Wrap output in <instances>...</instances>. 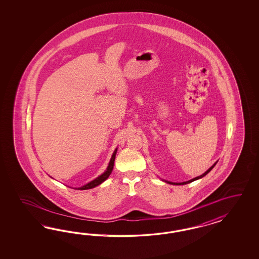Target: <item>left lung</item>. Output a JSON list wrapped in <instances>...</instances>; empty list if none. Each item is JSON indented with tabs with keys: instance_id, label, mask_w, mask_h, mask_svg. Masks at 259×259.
Returning <instances> with one entry per match:
<instances>
[{
	"instance_id": "8db88e82",
	"label": "left lung",
	"mask_w": 259,
	"mask_h": 259,
	"mask_svg": "<svg viewBox=\"0 0 259 259\" xmlns=\"http://www.w3.org/2000/svg\"><path fill=\"white\" fill-rule=\"evenodd\" d=\"M218 163V161L215 162V163H213V165L212 166H211L206 172H204V174H202L201 176H199V177H196V178H195V179H193V180H191V181H184V182H171V181H165V182H167V183H169V184H174V185H184V184H188V183H190V182H193V181H196V180H199V179H201V178H203V177H205L208 172H210L211 170H212V168L215 166V164Z\"/></svg>"
}]
</instances>
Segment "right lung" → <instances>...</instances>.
Here are the masks:
<instances>
[{
    "label": "right lung",
    "mask_w": 259,
    "mask_h": 259,
    "mask_svg": "<svg viewBox=\"0 0 259 259\" xmlns=\"http://www.w3.org/2000/svg\"><path fill=\"white\" fill-rule=\"evenodd\" d=\"M117 150H118V148H116V150L114 151V153H113V155H112V157H111V159H110L108 167H107V169L105 170V172H103L102 175H101L100 177H98L97 179H95L94 181H90L89 183H87L85 185H83V186H81V187H78V188L76 189H77V190H87V189L94 188L96 186L102 184L103 181H106V180L109 178L110 174L112 172V170H113L114 162H115V157H116V154H117Z\"/></svg>",
    "instance_id": "right-lung-1"
}]
</instances>
